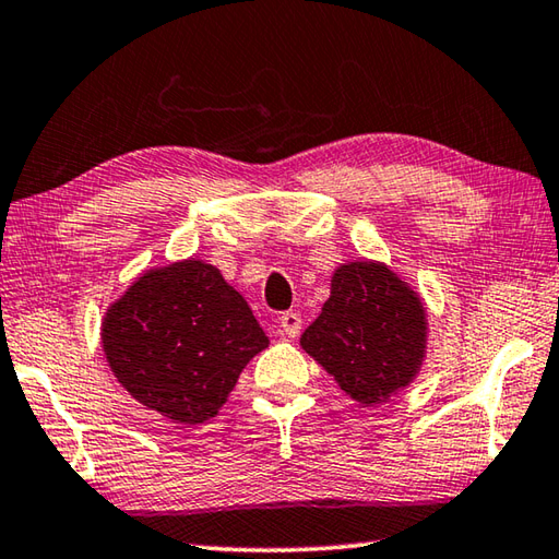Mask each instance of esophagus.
<instances>
[{"mask_svg": "<svg viewBox=\"0 0 559 559\" xmlns=\"http://www.w3.org/2000/svg\"><path fill=\"white\" fill-rule=\"evenodd\" d=\"M280 329L287 338H297L301 333V316L297 311H284L280 316Z\"/></svg>", "mask_w": 559, "mask_h": 559, "instance_id": "1", "label": "esophagus"}]
</instances>
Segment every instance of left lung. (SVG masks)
I'll use <instances>...</instances> for the list:
<instances>
[{"instance_id": "left-lung-1", "label": "left lung", "mask_w": 559, "mask_h": 559, "mask_svg": "<svg viewBox=\"0 0 559 559\" xmlns=\"http://www.w3.org/2000/svg\"><path fill=\"white\" fill-rule=\"evenodd\" d=\"M299 345L353 402L384 404L424 367L426 301L386 262H341L331 277V297Z\"/></svg>"}]
</instances>
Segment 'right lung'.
<instances>
[{
	"label": "right lung",
	"instance_id": "obj_1",
	"mask_svg": "<svg viewBox=\"0 0 559 559\" xmlns=\"http://www.w3.org/2000/svg\"><path fill=\"white\" fill-rule=\"evenodd\" d=\"M99 335L126 392L185 428L216 418L270 345L240 292L199 258L143 270L104 311Z\"/></svg>",
	"mask_w": 559,
	"mask_h": 559
}]
</instances>
